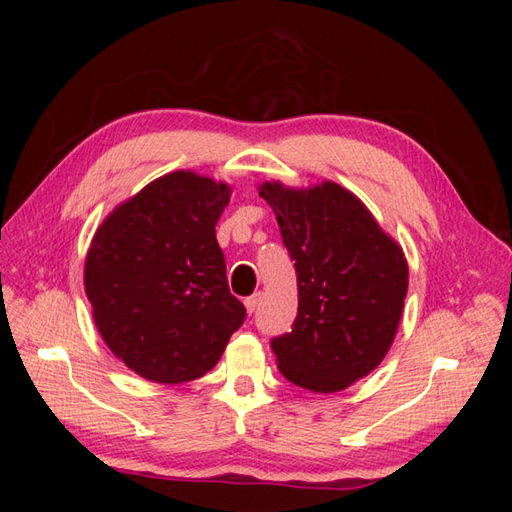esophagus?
Listing matches in <instances>:
<instances>
[{
  "label": "esophagus",
  "mask_w": 512,
  "mask_h": 512,
  "mask_svg": "<svg viewBox=\"0 0 512 512\" xmlns=\"http://www.w3.org/2000/svg\"><path fill=\"white\" fill-rule=\"evenodd\" d=\"M260 301H262V294H260V292L252 294V297H247V299H245V307H247V314H254V312H256V309H258V305H260Z\"/></svg>",
  "instance_id": "obj_1"
}]
</instances>
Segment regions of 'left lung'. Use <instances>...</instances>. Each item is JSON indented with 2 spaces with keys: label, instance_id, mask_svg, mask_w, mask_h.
<instances>
[{
  "label": "left lung",
  "instance_id": "obj_1",
  "mask_svg": "<svg viewBox=\"0 0 512 512\" xmlns=\"http://www.w3.org/2000/svg\"><path fill=\"white\" fill-rule=\"evenodd\" d=\"M294 260L299 312L271 339L286 380L316 393L342 391L389 352L408 292V262L374 215L342 185L292 190L260 185Z\"/></svg>",
  "mask_w": 512,
  "mask_h": 512
}]
</instances>
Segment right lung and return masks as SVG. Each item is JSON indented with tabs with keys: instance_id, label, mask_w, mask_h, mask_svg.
<instances>
[{
	"instance_id": "right-lung-1",
	"label": "right lung",
	"mask_w": 512,
	"mask_h": 512,
	"mask_svg": "<svg viewBox=\"0 0 512 512\" xmlns=\"http://www.w3.org/2000/svg\"><path fill=\"white\" fill-rule=\"evenodd\" d=\"M230 188L192 170L164 175L96 230L85 292L104 344L138 376L181 384L215 367L245 320L215 239Z\"/></svg>"
}]
</instances>
